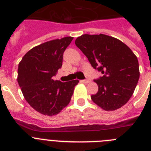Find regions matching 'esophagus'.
<instances>
[{
  "label": "esophagus",
  "instance_id": "esophagus-1",
  "mask_svg": "<svg viewBox=\"0 0 151 151\" xmlns=\"http://www.w3.org/2000/svg\"><path fill=\"white\" fill-rule=\"evenodd\" d=\"M89 79H86V80H83L82 82L84 83H89Z\"/></svg>",
  "mask_w": 151,
  "mask_h": 151
}]
</instances>
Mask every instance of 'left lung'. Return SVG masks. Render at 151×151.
<instances>
[{"label": "left lung", "instance_id": "left-lung-1", "mask_svg": "<svg viewBox=\"0 0 151 151\" xmlns=\"http://www.w3.org/2000/svg\"><path fill=\"white\" fill-rule=\"evenodd\" d=\"M75 44L91 65L103 76L95 80L99 86L92 101L104 111H115L128 102L139 79L136 55L121 40L103 35H83Z\"/></svg>", "mask_w": 151, "mask_h": 151}]
</instances>
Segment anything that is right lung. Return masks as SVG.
<instances>
[{"mask_svg": "<svg viewBox=\"0 0 151 151\" xmlns=\"http://www.w3.org/2000/svg\"><path fill=\"white\" fill-rule=\"evenodd\" d=\"M72 37L45 42L30 50L19 63L17 81L27 102L43 115L58 114L70 102L78 80L62 83L52 77L62 67Z\"/></svg>", "mask_w": 151, "mask_h": 151, "instance_id": "1", "label": "right lung"}]
</instances>
